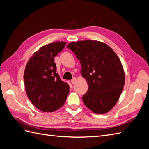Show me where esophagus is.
I'll return each mask as SVG.
<instances>
[{"label": "esophagus", "mask_w": 149, "mask_h": 149, "mask_svg": "<svg viewBox=\"0 0 149 149\" xmlns=\"http://www.w3.org/2000/svg\"><path fill=\"white\" fill-rule=\"evenodd\" d=\"M71 81L72 84H75V83H76V78H73V79H71Z\"/></svg>", "instance_id": "obj_1"}]
</instances>
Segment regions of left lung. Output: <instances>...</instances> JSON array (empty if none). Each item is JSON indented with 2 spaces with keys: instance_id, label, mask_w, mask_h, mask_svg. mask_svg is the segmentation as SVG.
Listing matches in <instances>:
<instances>
[{
  "instance_id": "obj_1",
  "label": "left lung",
  "mask_w": 149,
  "mask_h": 149,
  "mask_svg": "<svg viewBox=\"0 0 149 149\" xmlns=\"http://www.w3.org/2000/svg\"><path fill=\"white\" fill-rule=\"evenodd\" d=\"M74 52L87 80L88 91L82 100L96 114L111 111L119 100L125 84V74L119 57L111 47L96 40L72 42L66 46Z\"/></svg>"
}]
</instances>
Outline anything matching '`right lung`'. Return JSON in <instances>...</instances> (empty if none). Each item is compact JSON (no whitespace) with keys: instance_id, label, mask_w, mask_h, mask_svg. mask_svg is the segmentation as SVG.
Returning <instances> with one entry per match:
<instances>
[{"instance_id":"right-lung-1","label":"right lung","mask_w":149,"mask_h":149,"mask_svg":"<svg viewBox=\"0 0 149 149\" xmlns=\"http://www.w3.org/2000/svg\"><path fill=\"white\" fill-rule=\"evenodd\" d=\"M56 42L44 45L33 53L26 65L24 79L26 95L41 111L53 112L63 106L70 92L68 83L56 73L54 62L58 53L66 45Z\"/></svg>"}]
</instances>
